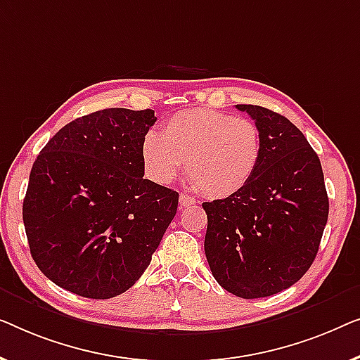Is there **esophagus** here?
<instances>
[{"instance_id":"1","label":"esophagus","mask_w":360,"mask_h":360,"mask_svg":"<svg viewBox=\"0 0 360 360\" xmlns=\"http://www.w3.org/2000/svg\"><path fill=\"white\" fill-rule=\"evenodd\" d=\"M179 204H181V207L195 205V199H192V197L187 195V194H181L179 195Z\"/></svg>"}]
</instances>
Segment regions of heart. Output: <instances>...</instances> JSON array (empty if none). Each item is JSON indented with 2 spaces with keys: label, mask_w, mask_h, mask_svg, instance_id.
Instances as JSON below:
<instances>
[{
  "label": "heart",
  "mask_w": 360,
  "mask_h": 360,
  "mask_svg": "<svg viewBox=\"0 0 360 360\" xmlns=\"http://www.w3.org/2000/svg\"><path fill=\"white\" fill-rule=\"evenodd\" d=\"M146 174L169 184L187 163L197 189L215 199L235 195L255 178L262 160V135L250 119L214 109L171 115L161 135L150 131L141 145Z\"/></svg>",
  "instance_id": "1"
}]
</instances>
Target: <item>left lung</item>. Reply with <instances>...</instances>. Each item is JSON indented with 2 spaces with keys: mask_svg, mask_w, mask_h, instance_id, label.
<instances>
[{
  "mask_svg": "<svg viewBox=\"0 0 360 360\" xmlns=\"http://www.w3.org/2000/svg\"><path fill=\"white\" fill-rule=\"evenodd\" d=\"M262 135L259 169L235 195L204 202L205 256L215 281L241 298H261L300 281L315 261L330 202L321 163L283 115L236 104Z\"/></svg>",
  "mask_w": 360,
  "mask_h": 360,
  "instance_id": "left-lung-1",
  "label": "left lung"
}]
</instances>
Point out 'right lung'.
<instances>
[{
	"label": "right lung",
	"instance_id": "obj_1",
	"mask_svg": "<svg viewBox=\"0 0 360 360\" xmlns=\"http://www.w3.org/2000/svg\"><path fill=\"white\" fill-rule=\"evenodd\" d=\"M155 122L151 109L98 110L60 129L34 161L22 220L32 259L58 287L104 300L150 266L179 200L143 179Z\"/></svg>",
	"mask_w": 360,
	"mask_h": 360
}]
</instances>
